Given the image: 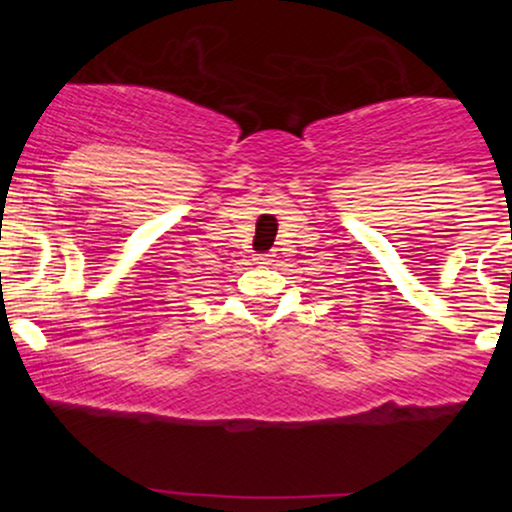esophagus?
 Segmentation results:
<instances>
[{
  "label": "esophagus",
  "instance_id": "esophagus-1",
  "mask_svg": "<svg viewBox=\"0 0 512 512\" xmlns=\"http://www.w3.org/2000/svg\"><path fill=\"white\" fill-rule=\"evenodd\" d=\"M255 262L262 264V267H269V264H274V255L272 252H267V255H257Z\"/></svg>",
  "mask_w": 512,
  "mask_h": 512
}]
</instances>
